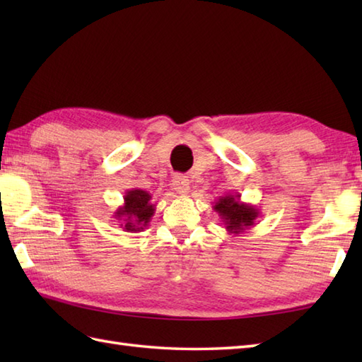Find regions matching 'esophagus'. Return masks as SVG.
Segmentation results:
<instances>
[{
  "label": "esophagus",
  "mask_w": 362,
  "mask_h": 362,
  "mask_svg": "<svg viewBox=\"0 0 362 362\" xmlns=\"http://www.w3.org/2000/svg\"><path fill=\"white\" fill-rule=\"evenodd\" d=\"M173 187L179 194H188L189 193V180L185 175H175L173 179Z\"/></svg>",
  "instance_id": "obj_1"
}]
</instances>
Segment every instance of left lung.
<instances>
[{
    "mask_svg": "<svg viewBox=\"0 0 362 362\" xmlns=\"http://www.w3.org/2000/svg\"><path fill=\"white\" fill-rule=\"evenodd\" d=\"M214 211L219 214L222 224L230 235L238 236L245 230L253 227L259 218V210L255 205L241 201V194H224L213 205Z\"/></svg>",
    "mask_w": 362,
    "mask_h": 362,
    "instance_id": "left-lung-1",
    "label": "left lung"
}]
</instances>
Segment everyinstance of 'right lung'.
Returning a JSON list of instances; mask_svg holds the SVG:
<instances>
[{
    "mask_svg": "<svg viewBox=\"0 0 362 362\" xmlns=\"http://www.w3.org/2000/svg\"><path fill=\"white\" fill-rule=\"evenodd\" d=\"M153 213H156V204L152 202L151 193L132 188L126 191L124 202L113 213V218L121 222L119 226L124 228V232L136 233L143 232V228L149 226Z\"/></svg>",
    "mask_w": 362,
    "mask_h": 362,
    "instance_id": "1",
    "label": "right lung"
}]
</instances>
